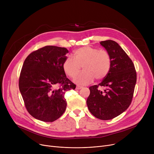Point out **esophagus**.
Masks as SVG:
<instances>
[{
  "label": "esophagus",
  "mask_w": 154,
  "mask_h": 154,
  "mask_svg": "<svg viewBox=\"0 0 154 154\" xmlns=\"http://www.w3.org/2000/svg\"><path fill=\"white\" fill-rule=\"evenodd\" d=\"M82 88V86H79V85H77L76 86V89L77 90H80V88Z\"/></svg>",
  "instance_id": "1"
}]
</instances>
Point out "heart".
<instances>
[{"instance_id": "b5f03b06", "label": "heart", "mask_w": 154, "mask_h": 154, "mask_svg": "<svg viewBox=\"0 0 154 154\" xmlns=\"http://www.w3.org/2000/svg\"><path fill=\"white\" fill-rule=\"evenodd\" d=\"M74 57V58L67 57L63 63L62 67L68 76L74 78L82 66L84 70L74 79L77 84H88L92 82L94 78L97 80L103 79L110 70L112 59L106 50L85 46L75 50Z\"/></svg>"}]
</instances>
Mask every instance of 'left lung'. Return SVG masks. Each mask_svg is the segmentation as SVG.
I'll use <instances>...</instances> for the list:
<instances>
[{
	"instance_id": "8db88e82",
	"label": "left lung",
	"mask_w": 154,
	"mask_h": 154,
	"mask_svg": "<svg viewBox=\"0 0 154 154\" xmlns=\"http://www.w3.org/2000/svg\"><path fill=\"white\" fill-rule=\"evenodd\" d=\"M100 44L111 56V68L99 84L89 87L86 103L94 116L107 120L117 117L131 105L137 74L132 60L116 42L107 40ZM101 86L105 88L103 91L98 88Z\"/></svg>"
}]
</instances>
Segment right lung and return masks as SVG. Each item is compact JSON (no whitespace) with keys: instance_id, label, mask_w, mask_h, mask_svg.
Wrapping results in <instances>:
<instances>
[{"instance_id":"1","label":"right lung","mask_w":154,"mask_h":154,"mask_svg":"<svg viewBox=\"0 0 154 154\" xmlns=\"http://www.w3.org/2000/svg\"><path fill=\"white\" fill-rule=\"evenodd\" d=\"M68 52L65 47L47 45L30 53L23 63L19 90L27 110L36 119L52 122L66 110L64 95L76 87L62 67Z\"/></svg>"}]
</instances>
